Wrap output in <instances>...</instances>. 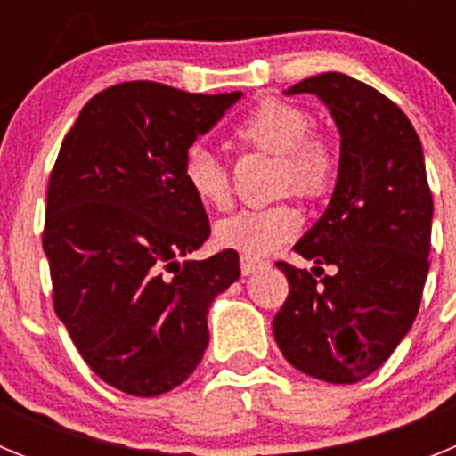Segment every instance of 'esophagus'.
Instances as JSON below:
<instances>
[{
    "label": "esophagus",
    "mask_w": 456,
    "mask_h": 456,
    "mask_svg": "<svg viewBox=\"0 0 456 456\" xmlns=\"http://www.w3.org/2000/svg\"><path fill=\"white\" fill-rule=\"evenodd\" d=\"M265 260H260V257H248V256H241V273L244 276H251V273H256L257 269L265 267Z\"/></svg>",
    "instance_id": "esophagus-1"
}]
</instances>
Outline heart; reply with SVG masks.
<instances>
[{"instance_id": "heart-1", "label": "heart", "mask_w": 456, "mask_h": 456, "mask_svg": "<svg viewBox=\"0 0 456 456\" xmlns=\"http://www.w3.org/2000/svg\"><path fill=\"white\" fill-rule=\"evenodd\" d=\"M313 118L299 104L269 98L257 102L232 136L241 146L278 157V187L305 200H322L333 191L340 157L331 139L313 132ZM183 178L193 199L208 208H224L231 199V171L208 148L191 146L184 155ZM301 228V215L289 203L240 209L216 224L219 247L248 257L276 251Z\"/></svg>"}]
</instances>
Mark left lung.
<instances>
[{"mask_svg":"<svg viewBox=\"0 0 456 456\" xmlns=\"http://www.w3.org/2000/svg\"><path fill=\"white\" fill-rule=\"evenodd\" d=\"M315 93L340 130L333 199L294 251L320 267L276 263L289 285L273 317L288 363L329 384H356L388 361L422 301L434 200L406 114L384 93L342 72L288 88ZM322 264L334 267L331 277Z\"/></svg>","mask_w":456,"mask_h":456,"instance_id":"8db88e82","label":"left lung"}]
</instances>
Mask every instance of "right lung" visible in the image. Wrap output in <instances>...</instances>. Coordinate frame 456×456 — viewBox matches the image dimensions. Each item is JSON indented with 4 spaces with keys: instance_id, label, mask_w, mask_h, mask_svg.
Segmentation results:
<instances>
[{
    "instance_id": "right-lung-1",
    "label": "right lung",
    "mask_w": 456,
    "mask_h": 456,
    "mask_svg": "<svg viewBox=\"0 0 456 456\" xmlns=\"http://www.w3.org/2000/svg\"><path fill=\"white\" fill-rule=\"evenodd\" d=\"M240 98L109 86L84 104L50 173L43 248L56 315L88 368L127 395L189 379L208 347L209 304L240 278L232 248L180 263L209 235L184 155Z\"/></svg>"
}]
</instances>
